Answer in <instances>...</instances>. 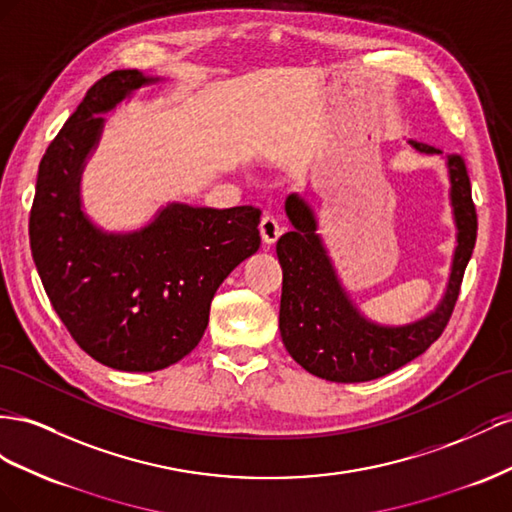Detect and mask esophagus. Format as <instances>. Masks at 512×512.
Instances as JSON below:
<instances>
[{
    "mask_svg": "<svg viewBox=\"0 0 512 512\" xmlns=\"http://www.w3.org/2000/svg\"><path fill=\"white\" fill-rule=\"evenodd\" d=\"M259 233H261V240H264L266 244H274L276 240L281 238L283 225L276 221L272 214H264V216H261V221H259Z\"/></svg>",
    "mask_w": 512,
    "mask_h": 512,
    "instance_id": "esophagus-1",
    "label": "esophagus"
}]
</instances>
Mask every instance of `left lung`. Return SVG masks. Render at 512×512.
<instances>
[{
    "instance_id": "1",
    "label": "left lung",
    "mask_w": 512,
    "mask_h": 512,
    "mask_svg": "<svg viewBox=\"0 0 512 512\" xmlns=\"http://www.w3.org/2000/svg\"><path fill=\"white\" fill-rule=\"evenodd\" d=\"M410 143L418 152L442 154L433 145ZM446 165L450 206L457 225L450 279L435 311L407 326H379L356 309L317 236L313 208L298 193L287 197L285 212L294 229L276 242V255L283 268L279 328L285 349L302 369L328 382H371L401 369L440 339L457 304L478 229L465 160L459 154H448Z\"/></svg>"
}]
</instances>
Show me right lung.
I'll return each instance as SVG.
<instances>
[{"mask_svg": "<svg viewBox=\"0 0 512 512\" xmlns=\"http://www.w3.org/2000/svg\"><path fill=\"white\" fill-rule=\"evenodd\" d=\"M139 70L96 81L40 160L29 244L55 313L105 367L148 373L191 354L210 302L229 272L257 253L253 206L227 210L169 203L130 233L98 229L81 210V173L98 145L102 113L143 85Z\"/></svg>", "mask_w": 512, "mask_h": 512, "instance_id": "obj_1", "label": "right lung"}]
</instances>
